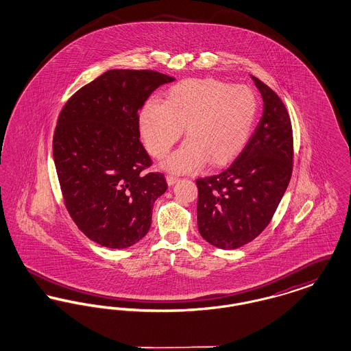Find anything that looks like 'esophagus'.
<instances>
[{
    "mask_svg": "<svg viewBox=\"0 0 351 351\" xmlns=\"http://www.w3.org/2000/svg\"><path fill=\"white\" fill-rule=\"evenodd\" d=\"M166 179H167L168 185H173V184L179 180V178H176V176H173V175H167Z\"/></svg>",
    "mask_w": 351,
    "mask_h": 351,
    "instance_id": "34e87169",
    "label": "esophagus"
}]
</instances>
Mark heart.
Here are the masks:
<instances>
[{
    "instance_id": "b5f03b06",
    "label": "heart",
    "mask_w": 351,
    "mask_h": 351,
    "mask_svg": "<svg viewBox=\"0 0 351 351\" xmlns=\"http://www.w3.org/2000/svg\"><path fill=\"white\" fill-rule=\"evenodd\" d=\"M258 104L250 88L213 79H192L173 85L167 99L149 100L139 113V128L152 156L162 159L179 141H186L165 163L178 173L222 165L246 143Z\"/></svg>"
}]
</instances>
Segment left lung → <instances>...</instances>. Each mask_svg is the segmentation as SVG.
Masks as SVG:
<instances>
[{
	"label": "left lung",
	"instance_id": "1",
	"mask_svg": "<svg viewBox=\"0 0 351 351\" xmlns=\"http://www.w3.org/2000/svg\"><path fill=\"white\" fill-rule=\"evenodd\" d=\"M263 114L246 146L221 172L199 178L197 226L218 249H238L267 228L293 168V133L280 97L252 76Z\"/></svg>",
	"mask_w": 351,
	"mask_h": 351
}]
</instances>
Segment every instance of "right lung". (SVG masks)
<instances>
[{
    "instance_id": "obj_1",
    "label": "right lung",
    "mask_w": 351,
    "mask_h": 351,
    "mask_svg": "<svg viewBox=\"0 0 351 351\" xmlns=\"http://www.w3.org/2000/svg\"><path fill=\"white\" fill-rule=\"evenodd\" d=\"M175 79L151 69H110L73 93L55 128L52 150L62 196L76 226L109 249H126L150 229L167 191L139 141V109Z\"/></svg>"
}]
</instances>
